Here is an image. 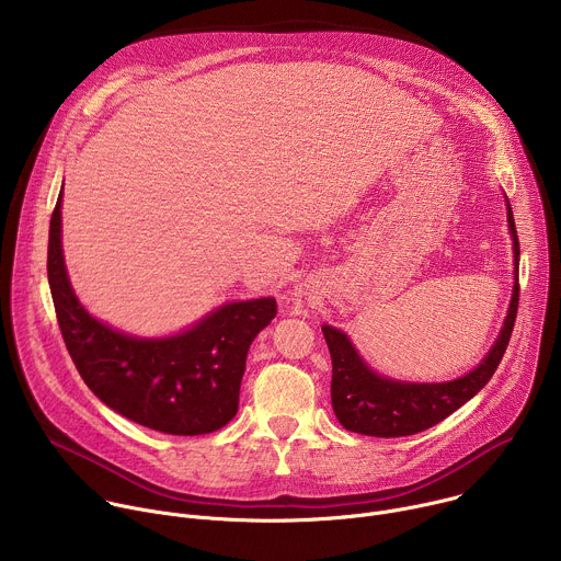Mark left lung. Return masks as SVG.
<instances>
[{
  "instance_id": "8db88e82",
  "label": "left lung",
  "mask_w": 561,
  "mask_h": 561,
  "mask_svg": "<svg viewBox=\"0 0 561 561\" xmlns=\"http://www.w3.org/2000/svg\"><path fill=\"white\" fill-rule=\"evenodd\" d=\"M506 206L515 251V275H519V239L508 199ZM517 304L519 277L515 279L508 314L491 353L468 375L442 383H411L381 377L362 362L351 340L342 331L333 327H322L333 359L331 399L340 424L346 431L359 435L404 437L422 433L446 420L450 413L463 407L470 397L482 390L495 375L511 342V333L517 317Z\"/></svg>"
}]
</instances>
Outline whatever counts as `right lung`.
Segmentation results:
<instances>
[{"instance_id":"obj_1","label":"right lung","mask_w":561,"mask_h":561,"mask_svg":"<svg viewBox=\"0 0 561 561\" xmlns=\"http://www.w3.org/2000/svg\"><path fill=\"white\" fill-rule=\"evenodd\" d=\"M61 195L48 232V284L75 368L115 413L167 435H206L239 407L247 355L277 314L273 297L230 301L193 329L139 340L98 322L75 297L61 255Z\"/></svg>"}]
</instances>
